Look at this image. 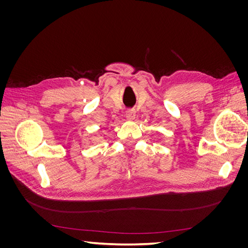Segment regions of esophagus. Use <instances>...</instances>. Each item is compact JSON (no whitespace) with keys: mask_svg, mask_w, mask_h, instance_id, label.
<instances>
[{"mask_svg":"<svg viewBox=\"0 0 248 248\" xmlns=\"http://www.w3.org/2000/svg\"><path fill=\"white\" fill-rule=\"evenodd\" d=\"M125 117H126L127 120H128V121H133V120L136 119V111L132 110V109H128L126 111Z\"/></svg>","mask_w":248,"mask_h":248,"instance_id":"esophagus-1","label":"esophagus"}]
</instances>
